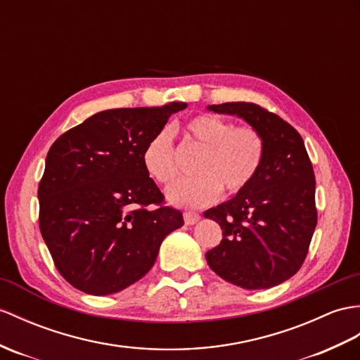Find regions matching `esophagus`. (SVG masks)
I'll return each instance as SVG.
<instances>
[{
  "label": "esophagus",
  "mask_w": 360,
  "mask_h": 360,
  "mask_svg": "<svg viewBox=\"0 0 360 360\" xmlns=\"http://www.w3.org/2000/svg\"><path fill=\"white\" fill-rule=\"evenodd\" d=\"M199 213L196 212H184V222H186L187 225H193L199 221Z\"/></svg>",
  "instance_id": "esophagus-1"
}]
</instances>
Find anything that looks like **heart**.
<instances>
[{"mask_svg":"<svg viewBox=\"0 0 360 360\" xmlns=\"http://www.w3.org/2000/svg\"><path fill=\"white\" fill-rule=\"evenodd\" d=\"M184 133L204 152L195 165L198 176L181 179L167 190V198L174 205H208L221 196L222 188L230 195L240 193L250 187L264 164L266 142L253 125H236L205 113L188 120ZM142 164L148 176L162 186H169L178 176L176 152L169 129L160 130L147 142Z\"/></svg>","mask_w":360,"mask_h":360,"instance_id":"heart-1","label":"heart"}]
</instances>
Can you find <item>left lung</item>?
Instances as JSON below:
<instances>
[{"instance_id": "1", "label": "left lung", "mask_w": 360, "mask_h": 360, "mask_svg": "<svg viewBox=\"0 0 360 360\" xmlns=\"http://www.w3.org/2000/svg\"><path fill=\"white\" fill-rule=\"evenodd\" d=\"M244 118L265 138L264 164L250 187L204 213L222 229L205 253L210 269L245 290L285 282L302 266L317 224L316 179L299 131L253 103L208 105Z\"/></svg>"}]
</instances>
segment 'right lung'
I'll return each mask as SVG.
<instances>
[{
	"label": "right lung",
	"instance_id": "right-lung-1",
	"mask_svg": "<svg viewBox=\"0 0 360 360\" xmlns=\"http://www.w3.org/2000/svg\"><path fill=\"white\" fill-rule=\"evenodd\" d=\"M186 103L112 108L58 138L39 181V230L72 287L105 296L152 269L184 224L142 164L147 142Z\"/></svg>",
	"mask_w": 360,
	"mask_h": 360
}]
</instances>
